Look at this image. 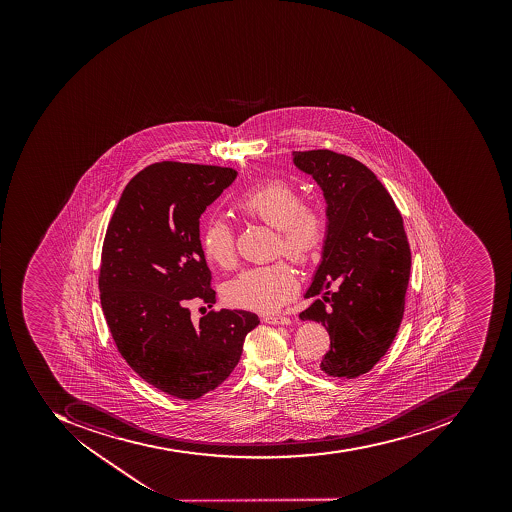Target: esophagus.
I'll list each match as a JSON object with an SVG mask.
<instances>
[{"instance_id":"esophagus-1","label":"esophagus","mask_w":512,"mask_h":512,"mask_svg":"<svg viewBox=\"0 0 512 512\" xmlns=\"http://www.w3.org/2000/svg\"><path fill=\"white\" fill-rule=\"evenodd\" d=\"M263 321L269 324H283V326H288V324H291V319L287 318V316H265Z\"/></svg>"}]
</instances>
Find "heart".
<instances>
[{
	"label": "heart",
	"mask_w": 512,
	"mask_h": 512,
	"mask_svg": "<svg viewBox=\"0 0 512 512\" xmlns=\"http://www.w3.org/2000/svg\"><path fill=\"white\" fill-rule=\"evenodd\" d=\"M233 210L251 221L276 230L274 249L298 265L316 257L326 238V216L318 205L302 203L298 189L283 178H271L246 189ZM207 260L219 268L235 263V238L229 224L211 219L200 235ZM298 291V279L285 261L246 269L225 287V301L240 309L271 312Z\"/></svg>",
	"instance_id": "obj_1"
}]
</instances>
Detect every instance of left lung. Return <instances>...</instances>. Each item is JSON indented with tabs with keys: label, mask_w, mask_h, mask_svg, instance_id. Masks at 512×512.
Instances as JSON below:
<instances>
[{
	"label": "left lung",
	"mask_w": 512,
	"mask_h": 512,
	"mask_svg": "<svg viewBox=\"0 0 512 512\" xmlns=\"http://www.w3.org/2000/svg\"><path fill=\"white\" fill-rule=\"evenodd\" d=\"M327 202L323 261L299 315L329 332L321 370L338 379L368 373L388 351L403 321L410 247L403 218L376 175L351 156L318 149L294 152Z\"/></svg>",
	"instance_id": "left-lung-1"
}]
</instances>
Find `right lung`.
<instances>
[{
    "label": "right lung",
    "instance_id": "right-lung-1",
    "mask_svg": "<svg viewBox=\"0 0 512 512\" xmlns=\"http://www.w3.org/2000/svg\"><path fill=\"white\" fill-rule=\"evenodd\" d=\"M230 167L163 161L131 178L106 229L100 302L120 356L167 395L197 399L227 379L260 319L246 310L208 312L216 302L199 218L232 185Z\"/></svg>",
    "mask_w": 512,
    "mask_h": 512
}]
</instances>
